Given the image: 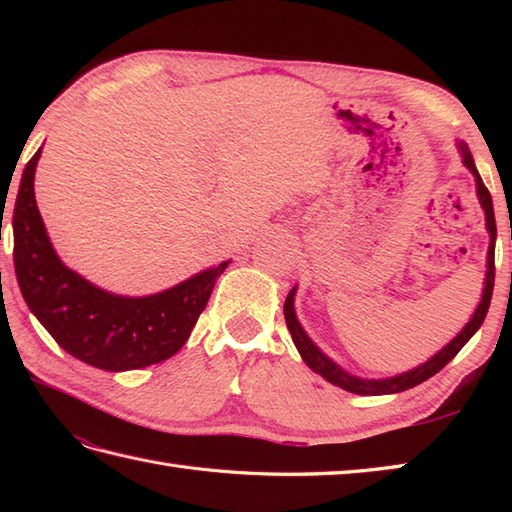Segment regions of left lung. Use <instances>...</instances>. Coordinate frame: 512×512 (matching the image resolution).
I'll list each match as a JSON object with an SVG mask.
<instances>
[{
  "instance_id": "1",
  "label": "left lung",
  "mask_w": 512,
  "mask_h": 512,
  "mask_svg": "<svg viewBox=\"0 0 512 512\" xmlns=\"http://www.w3.org/2000/svg\"><path fill=\"white\" fill-rule=\"evenodd\" d=\"M458 145V151L462 156L464 167L473 173L475 178V189H477V198H480V204L484 209L486 215V231L491 235V244H488V255H486V279H484V290H482V299L477 303L475 312L471 314L469 323L464 325V328L453 336V339L442 347L440 352L433 354L429 361L420 363L418 367L409 369V372H402L396 376H387V378H361V376H354L350 372H345L341 365H336L328 354H323L319 350V345L314 343L310 336L303 330V325L297 319V312H295V295H297V286L288 292L286 303H284V317H286V325L292 334V341H295V347L299 350L303 363H306L314 374L323 376L328 383L341 387L345 391H352V394L358 396H385V394H398V391H405L416 387L424 380H429L433 374H438L440 369L447 365L451 358L458 354L462 347L469 343L471 336L480 330V325L486 319V312L488 306H491V297H493V286H495V239H497V226H495V211H493V198L488 189L484 187V182L480 178V173H477L475 167V160L471 156L469 147L466 143H455Z\"/></svg>"
}]
</instances>
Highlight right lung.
<instances>
[{"mask_svg":"<svg viewBox=\"0 0 512 512\" xmlns=\"http://www.w3.org/2000/svg\"><path fill=\"white\" fill-rule=\"evenodd\" d=\"M41 149L24 169L13 213L15 273L30 312L65 352L105 372H129L167 361L187 343L226 266L147 297L107 292L65 266L35 200Z\"/></svg>","mask_w":512,"mask_h":512,"instance_id":"right-lung-1","label":"right lung"}]
</instances>
